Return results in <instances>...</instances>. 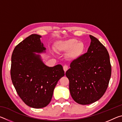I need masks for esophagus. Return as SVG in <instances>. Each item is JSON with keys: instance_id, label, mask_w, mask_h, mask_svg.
I'll use <instances>...</instances> for the list:
<instances>
[{"instance_id": "34e87169", "label": "esophagus", "mask_w": 122, "mask_h": 122, "mask_svg": "<svg viewBox=\"0 0 122 122\" xmlns=\"http://www.w3.org/2000/svg\"><path fill=\"white\" fill-rule=\"evenodd\" d=\"M68 69V66L65 65L63 66V70H64V71H65V73H66V71H67Z\"/></svg>"}]
</instances>
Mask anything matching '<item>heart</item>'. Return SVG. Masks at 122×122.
Wrapping results in <instances>:
<instances>
[{
    "instance_id": "heart-1",
    "label": "heart",
    "mask_w": 122,
    "mask_h": 122,
    "mask_svg": "<svg viewBox=\"0 0 122 122\" xmlns=\"http://www.w3.org/2000/svg\"><path fill=\"white\" fill-rule=\"evenodd\" d=\"M85 48L83 42L76 39L59 41L55 45V50L57 52L67 51L66 57L69 60L78 59L83 54Z\"/></svg>"
}]
</instances>
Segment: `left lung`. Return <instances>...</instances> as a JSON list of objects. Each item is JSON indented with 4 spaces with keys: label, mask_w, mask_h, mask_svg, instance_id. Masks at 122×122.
Returning <instances> with one entry per match:
<instances>
[{
    "label": "left lung",
    "mask_w": 122,
    "mask_h": 122,
    "mask_svg": "<svg viewBox=\"0 0 122 122\" xmlns=\"http://www.w3.org/2000/svg\"><path fill=\"white\" fill-rule=\"evenodd\" d=\"M87 52L71 62L66 75L73 100L87 105L102 97L108 86L111 66L108 51L97 39L89 36Z\"/></svg>",
    "instance_id": "8db88e82"
}]
</instances>
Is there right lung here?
Here are the masks:
<instances>
[{
    "instance_id": "right-lung-1",
    "label": "right lung",
    "mask_w": 122,
    "mask_h": 122,
    "mask_svg": "<svg viewBox=\"0 0 122 122\" xmlns=\"http://www.w3.org/2000/svg\"><path fill=\"white\" fill-rule=\"evenodd\" d=\"M41 37L28 36L16 46L11 57V76L16 92L26 105L36 109L50 103L57 82L65 75L61 65L48 67L40 55L34 53L46 51Z\"/></svg>"
}]
</instances>
